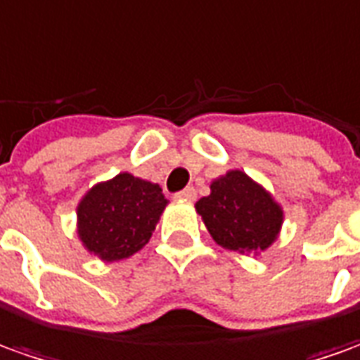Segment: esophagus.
<instances>
[{"label": "esophagus", "mask_w": 360, "mask_h": 360, "mask_svg": "<svg viewBox=\"0 0 360 360\" xmlns=\"http://www.w3.org/2000/svg\"><path fill=\"white\" fill-rule=\"evenodd\" d=\"M177 197L185 200H195V197H197V191L193 189V187H187V189L179 191V193H177Z\"/></svg>", "instance_id": "1"}]
</instances>
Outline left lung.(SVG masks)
Segmentation results:
<instances>
[{
  "label": "left lung",
  "instance_id": "obj_1",
  "mask_svg": "<svg viewBox=\"0 0 360 360\" xmlns=\"http://www.w3.org/2000/svg\"><path fill=\"white\" fill-rule=\"evenodd\" d=\"M212 238L224 248L256 254L266 250L282 226V211L266 191L242 171H229L195 205Z\"/></svg>",
  "mask_w": 360,
  "mask_h": 360
}]
</instances>
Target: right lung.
I'll use <instances>...</instances> for the list:
<instances>
[{
	"label": "right lung",
	"instance_id": "obj_1",
	"mask_svg": "<svg viewBox=\"0 0 360 360\" xmlns=\"http://www.w3.org/2000/svg\"><path fill=\"white\" fill-rule=\"evenodd\" d=\"M167 202L160 185L120 173L78 205V234L102 260L128 258L148 244Z\"/></svg>",
	"mask_w": 360,
	"mask_h": 360
}]
</instances>
